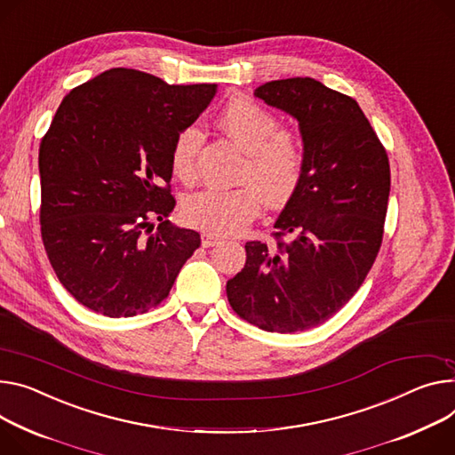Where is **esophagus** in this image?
Wrapping results in <instances>:
<instances>
[{
    "label": "esophagus",
    "instance_id": "esophagus-1",
    "mask_svg": "<svg viewBox=\"0 0 455 455\" xmlns=\"http://www.w3.org/2000/svg\"><path fill=\"white\" fill-rule=\"evenodd\" d=\"M222 238L219 235H213V233H202V246L204 248H213L217 246V243H220Z\"/></svg>",
    "mask_w": 455,
    "mask_h": 455
}]
</instances>
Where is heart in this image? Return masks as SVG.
I'll return each mask as SVG.
<instances>
[{"label": "heart", "mask_w": 455, "mask_h": 455, "mask_svg": "<svg viewBox=\"0 0 455 455\" xmlns=\"http://www.w3.org/2000/svg\"><path fill=\"white\" fill-rule=\"evenodd\" d=\"M219 125L248 155L238 189H204L184 202V219L205 233L231 235L248 228L260 213L262 200L283 205L295 193L304 167L300 134L278 127V118L250 100H231L219 113ZM204 132L196 125L182 129L171 149V165L184 182L195 179Z\"/></svg>", "instance_id": "1"}]
</instances>
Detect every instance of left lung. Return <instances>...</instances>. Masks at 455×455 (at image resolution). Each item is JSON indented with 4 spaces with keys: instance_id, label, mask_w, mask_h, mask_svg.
Here are the masks:
<instances>
[{
    "instance_id": "1",
    "label": "left lung",
    "mask_w": 455,
    "mask_h": 455,
    "mask_svg": "<svg viewBox=\"0 0 455 455\" xmlns=\"http://www.w3.org/2000/svg\"><path fill=\"white\" fill-rule=\"evenodd\" d=\"M255 96L299 122L304 167L273 226L276 243L246 242V266L226 291L243 321L295 333L326 323L364 283L382 242L390 164L354 98L313 78L267 82Z\"/></svg>"
}]
</instances>
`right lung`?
<instances>
[{
	"mask_svg": "<svg viewBox=\"0 0 455 455\" xmlns=\"http://www.w3.org/2000/svg\"><path fill=\"white\" fill-rule=\"evenodd\" d=\"M215 94V84L169 85L118 67L63 98L40 144V224L56 276L85 307L148 311L200 246L196 231L167 220L171 149Z\"/></svg>",
	"mask_w": 455,
	"mask_h": 455,
	"instance_id": "1",
	"label": "right lung"
}]
</instances>
